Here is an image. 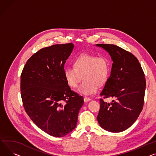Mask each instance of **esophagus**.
I'll list each match as a JSON object with an SVG mask.
<instances>
[{
  "mask_svg": "<svg viewBox=\"0 0 156 156\" xmlns=\"http://www.w3.org/2000/svg\"><path fill=\"white\" fill-rule=\"evenodd\" d=\"M91 100V99L90 98H88V97H85L84 98V101H85V102H87V101H90Z\"/></svg>",
  "mask_w": 156,
  "mask_h": 156,
  "instance_id": "34e87169",
  "label": "esophagus"
}]
</instances>
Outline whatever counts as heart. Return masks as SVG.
Here are the masks:
<instances>
[{"instance_id":"obj_1","label":"heart","mask_w":156,"mask_h":156,"mask_svg":"<svg viewBox=\"0 0 156 156\" xmlns=\"http://www.w3.org/2000/svg\"><path fill=\"white\" fill-rule=\"evenodd\" d=\"M73 66L65 68V78L69 87L76 88L83 77L84 80L78 91L84 95L93 94L98 85L104 84L109 76V61L105 56L81 54L75 58Z\"/></svg>"}]
</instances>
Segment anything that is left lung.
<instances>
[{
    "mask_svg": "<svg viewBox=\"0 0 156 156\" xmlns=\"http://www.w3.org/2000/svg\"><path fill=\"white\" fill-rule=\"evenodd\" d=\"M107 51L113 64L110 77L100 93L103 98H113L111 103L100 100L97 120L101 128L120 132L136 121L143 108L146 78L137 58L116 45L97 44Z\"/></svg>",
    "mask_w": 156,
    "mask_h": 156,
    "instance_id": "1",
    "label": "left lung"
}]
</instances>
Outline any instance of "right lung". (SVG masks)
I'll return each instance as SVG.
<instances>
[{
	"instance_id": "1",
	"label": "right lung",
	"mask_w": 156,
	"mask_h": 156,
	"mask_svg": "<svg viewBox=\"0 0 156 156\" xmlns=\"http://www.w3.org/2000/svg\"><path fill=\"white\" fill-rule=\"evenodd\" d=\"M73 43L41 49L26 62L20 76L24 109L42 130L53 137H64L76 127L84 100L72 91L64 75Z\"/></svg>"
}]
</instances>
